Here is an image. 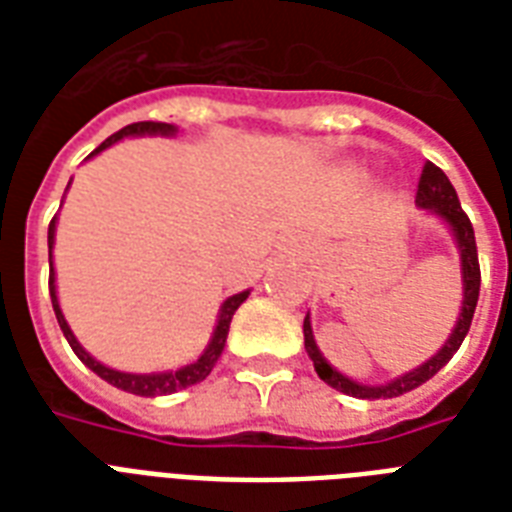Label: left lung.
Here are the masks:
<instances>
[{"instance_id": "obj_1", "label": "left lung", "mask_w": 512, "mask_h": 512, "mask_svg": "<svg viewBox=\"0 0 512 512\" xmlns=\"http://www.w3.org/2000/svg\"><path fill=\"white\" fill-rule=\"evenodd\" d=\"M417 207L428 209L430 215L441 217L449 231L454 233V241H457V249H460V263H462V308L460 319L454 324L452 335L444 342V348L438 350L436 356L428 358L425 364L412 369V372L401 374L396 380L385 382V385H364V382H356L340 374L335 366L329 364L327 358L321 356L319 345L313 340L311 329V316H305L303 321V335H305V350L313 361V369L319 374L321 380L332 385L340 393H348V396L356 398H393L404 396L409 390L420 388L422 382H428L438 369H444L449 364V358L460 350L462 340L468 335L470 321H473V313H476L478 305V289H481V268H478V249H476V233H473V223L470 217L462 212L460 199H457V191L454 185L449 183V177L438 170L436 164L428 162L422 167L420 185H417Z\"/></svg>"}]
</instances>
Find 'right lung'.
<instances>
[{"label":"right lung","mask_w":512,"mask_h":512,"mask_svg":"<svg viewBox=\"0 0 512 512\" xmlns=\"http://www.w3.org/2000/svg\"><path fill=\"white\" fill-rule=\"evenodd\" d=\"M175 132H177L175 124H164V122L127 124V127H122L119 132H114L111 138L103 140V143H100V146L95 148L90 156L100 154V151H106L108 146H114L116 140H122V138H135V135H167V138H170V135H175ZM55 220H58V217H52L50 228H47V247H50V297H52V308H55V319H58V324H60V332L66 335L68 345H71V350H74L76 356H79V361H82L84 366H90L92 372L98 374V377H103L106 382H111L114 388L127 390V393H135V396H146V398L170 396V393H177V390L191 388V385H196V382L207 380V374L212 372V366L217 364V358H220V353H223V348H225V340H228V329H231L233 313H236V308H239V305L247 300L249 289L247 292H239V295L228 297V300L220 305V313H217V324H215V332H212V340H209V345L204 348V353H201L196 361L180 366V369H175V372H151V374L119 372V369H111V366L95 361V358H92L90 353L82 348V345H79V340H76L74 332H71V327H68L66 316H63V311H60L58 292H55V268H52Z\"/></svg>","instance_id":"add662e5"}]
</instances>
